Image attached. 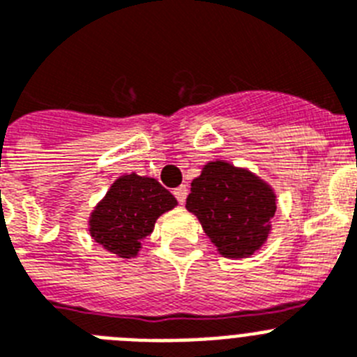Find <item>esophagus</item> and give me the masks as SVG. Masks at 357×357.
Instances as JSON below:
<instances>
[{
	"instance_id": "1",
	"label": "esophagus",
	"mask_w": 357,
	"mask_h": 357,
	"mask_svg": "<svg viewBox=\"0 0 357 357\" xmlns=\"http://www.w3.org/2000/svg\"><path fill=\"white\" fill-rule=\"evenodd\" d=\"M173 195H175V198L178 200V204H184L185 198H188V188H185V185H178V188L173 191Z\"/></svg>"
}]
</instances>
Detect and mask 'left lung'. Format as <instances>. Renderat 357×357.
<instances>
[{"mask_svg":"<svg viewBox=\"0 0 357 357\" xmlns=\"http://www.w3.org/2000/svg\"><path fill=\"white\" fill-rule=\"evenodd\" d=\"M185 209L223 257L243 259L259 252L272 232L277 195L250 169L213 160L191 182Z\"/></svg>","mask_w":357,"mask_h":357,"instance_id":"left-lung-1","label":"left lung"}]
</instances>
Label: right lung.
I'll return each mask as SVG.
<instances>
[{
	"instance_id": "1",
	"label": "right lung",
	"mask_w": 357,
	"mask_h": 357,
	"mask_svg": "<svg viewBox=\"0 0 357 357\" xmlns=\"http://www.w3.org/2000/svg\"><path fill=\"white\" fill-rule=\"evenodd\" d=\"M175 206V197L155 178L121 175L91 213L89 234L110 254L132 259L153 232L157 218Z\"/></svg>"
}]
</instances>
